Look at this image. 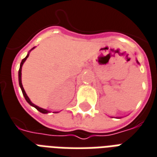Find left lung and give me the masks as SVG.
I'll return each mask as SVG.
<instances>
[{
	"mask_svg": "<svg viewBox=\"0 0 157 157\" xmlns=\"http://www.w3.org/2000/svg\"><path fill=\"white\" fill-rule=\"evenodd\" d=\"M137 63H138V64H139V63H138V61H137Z\"/></svg>",
	"mask_w": 157,
	"mask_h": 157,
	"instance_id": "obj_1",
	"label": "left lung"
}]
</instances>
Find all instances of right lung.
<instances>
[{
    "mask_svg": "<svg viewBox=\"0 0 157 157\" xmlns=\"http://www.w3.org/2000/svg\"><path fill=\"white\" fill-rule=\"evenodd\" d=\"M35 47H33V48L31 50H33V48H34ZM30 50V51H31ZM29 51V52H30ZM29 52H28V54H27V56H26L24 59L21 61V63H20V70H19V84H20V89H21V90H22V93H23V95L25 96V99L26 100V101L29 104V105H31V106H33V107H34L37 109V110H39L40 113H50V111L49 110H48V109H43V108H40L39 107V106H37V105H35L33 103L31 102V100H29V98L28 97V95H27V94L25 93V89H24V87H23V85H22V81H21V70H22V67H23V64L25 63V62L26 61V59L28 58L29 57ZM54 113H58V112H54Z\"/></svg>",
    "mask_w": 157,
    "mask_h": 157,
    "instance_id": "1",
    "label": "right lung"
}]
</instances>
